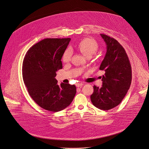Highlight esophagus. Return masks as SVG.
<instances>
[{
	"mask_svg": "<svg viewBox=\"0 0 149 149\" xmlns=\"http://www.w3.org/2000/svg\"><path fill=\"white\" fill-rule=\"evenodd\" d=\"M76 86L77 87H81L83 86V83H77L76 84Z\"/></svg>",
	"mask_w": 149,
	"mask_h": 149,
	"instance_id": "1",
	"label": "esophagus"
}]
</instances>
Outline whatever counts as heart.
<instances>
[{
  "mask_svg": "<svg viewBox=\"0 0 149 149\" xmlns=\"http://www.w3.org/2000/svg\"><path fill=\"white\" fill-rule=\"evenodd\" d=\"M76 48L85 56L87 57H92L96 53L99 46L97 43L93 39L86 38L81 40L76 46ZM72 55V51L70 48H68L64 52L62 60L65 63L70 61Z\"/></svg>",
  "mask_w": 149,
  "mask_h": 149,
  "instance_id": "b5f03b06",
  "label": "heart"
}]
</instances>
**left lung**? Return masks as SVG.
Wrapping results in <instances>:
<instances>
[{"instance_id": "8db88e82", "label": "left lung", "mask_w": 149, "mask_h": 149, "mask_svg": "<svg viewBox=\"0 0 149 149\" xmlns=\"http://www.w3.org/2000/svg\"><path fill=\"white\" fill-rule=\"evenodd\" d=\"M100 35L107 52L99 69L105 73L102 87L93 86L91 99L97 108L109 110L119 104L127 93L132 82V67L125 49L118 41L105 34Z\"/></svg>"}]
</instances>
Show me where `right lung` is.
I'll list each match as a JSON object with an SVG mask.
<instances>
[{"label":"right lung","mask_w":149,"mask_h":149,"mask_svg":"<svg viewBox=\"0 0 149 149\" xmlns=\"http://www.w3.org/2000/svg\"><path fill=\"white\" fill-rule=\"evenodd\" d=\"M70 41V38L45 39L30 48L24 57L22 76L28 93L46 110L65 109L76 93L74 85L58 86L55 79L56 72L63 68L61 59Z\"/></svg>","instance_id":"1"}]
</instances>
